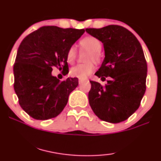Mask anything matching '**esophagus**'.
<instances>
[{"mask_svg": "<svg viewBox=\"0 0 161 161\" xmlns=\"http://www.w3.org/2000/svg\"><path fill=\"white\" fill-rule=\"evenodd\" d=\"M84 82V80H81V79H79V80H78V83H79V84H82V83Z\"/></svg>", "mask_w": 161, "mask_h": 161, "instance_id": "1", "label": "esophagus"}]
</instances>
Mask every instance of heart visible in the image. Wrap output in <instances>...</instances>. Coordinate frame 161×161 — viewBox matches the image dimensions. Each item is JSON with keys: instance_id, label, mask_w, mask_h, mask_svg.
Listing matches in <instances>:
<instances>
[{"instance_id": "1", "label": "heart", "mask_w": 161, "mask_h": 161, "mask_svg": "<svg viewBox=\"0 0 161 161\" xmlns=\"http://www.w3.org/2000/svg\"><path fill=\"white\" fill-rule=\"evenodd\" d=\"M81 48L87 49L89 51L88 58L89 61L94 60L95 62H99L101 60L100 52L102 49V43L99 39L93 36H87L83 37L80 41ZM77 58V50L75 46H72L68 49L66 53V60L69 64L74 63ZM95 64L92 62L87 63L84 64H78L75 66L70 70V75L72 77H75L79 79H86L95 70Z\"/></svg>"}]
</instances>
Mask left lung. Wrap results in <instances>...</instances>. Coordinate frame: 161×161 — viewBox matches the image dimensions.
Masks as SVG:
<instances>
[{
    "instance_id": "1",
    "label": "left lung",
    "mask_w": 161,
    "mask_h": 161,
    "mask_svg": "<svg viewBox=\"0 0 161 161\" xmlns=\"http://www.w3.org/2000/svg\"><path fill=\"white\" fill-rule=\"evenodd\" d=\"M86 32L103 43L105 58L95 75L103 86L91 80L89 102L94 113L104 121L118 124L136 111L146 91L147 64L141 43L130 31L118 25Z\"/></svg>"
}]
</instances>
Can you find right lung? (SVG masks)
I'll use <instances>...</instances> for the list:
<instances>
[{
  "mask_svg": "<svg viewBox=\"0 0 161 161\" xmlns=\"http://www.w3.org/2000/svg\"><path fill=\"white\" fill-rule=\"evenodd\" d=\"M84 30L43 26L25 37L18 49L13 72L14 89L19 104L36 120L57 117L67 104L78 79L60 82L53 76V67L69 72L66 53Z\"/></svg>",
  "mask_w": 161,
  "mask_h": 161,
  "instance_id": "add662e5",
  "label": "right lung"
}]
</instances>
